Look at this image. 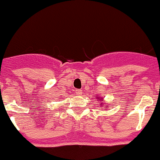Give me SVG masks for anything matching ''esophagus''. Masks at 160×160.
I'll return each instance as SVG.
<instances>
[{
	"label": "esophagus",
	"instance_id": "esophagus-1",
	"mask_svg": "<svg viewBox=\"0 0 160 160\" xmlns=\"http://www.w3.org/2000/svg\"><path fill=\"white\" fill-rule=\"evenodd\" d=\"M75 93H76V94H77V95H78V96L82 95V92L81 90H76Z\"/></svg>",
	"mask_w": 160,
	"mask_h": 160
}]
</instances>
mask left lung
I'll list each match as a JSON object with an SVG mask.
<instances>
[{"instance_id":"left-lung-1","label":"left lung","mask_w":160,"mask_h":160,"mask_svg":"<svg viewBox=\"0 0 160 160\" xmlns=\"http://www.w3.org/2000/svg\"><path fill=\"white\" fill-rule=\"evenodd\" d=\"M96 97V98H97V101H98V102H100V101H104V99H103L102 98H100L99 96H95ZM102 104H103V103H104V102H102ZM102 104H101V106H102Z\"/></svg>"}]
</instances>
